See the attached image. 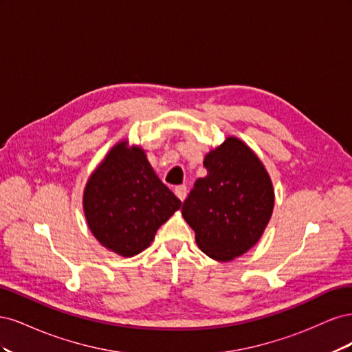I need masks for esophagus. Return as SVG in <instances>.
Listing matches in <instances>:
<instances>
[{
	"mask_svg": "<svg viewBox=\"0 0 352 352\" xmlns=\"http://www.w3.org/2000/svg\"><path fill=\"white\" fill-rule=\"evenodd\" d=\"M186 186L185 185H179V186H176L175 188V194H176V197L180 199V201H184L185 198H186Z\"/></svg>",
	"mask_w": 352,
	"mask_h": 352,
	"instance_id": "1",
	"label": "esophagus"
}]
</instances>
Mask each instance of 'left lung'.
<instances>
[{
    "label": "left lung",
    "instance_id": "1",
    "mask_svg": "<svg viewBox=\"0 0 352 352\" xmlns=\"http://www.w3.org/2000/svg\"><path fill=\"white\" fill-rule=\"evenodd\" d=\"M204 167L207 176L197 179L182 216L202 252L229 261L261 238L273 212V185L260 158L235 136L211 150Z\"/></svg>",
    "mask_w": 352,
    "mask_h": 352
}]
</instances>
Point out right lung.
<instances>
[{"mask_svg":"<svg viewBox=\"0 0 352 352\" xmlns=\"http://www.w3.org/2000/svg\"><path fill=\"white\" fill-rule=\"evenodd\" d=\"M182 202L158 179L141 146L114 145L85 186L83 211L92 235L107 250L133 257Z\"/></svg>","mask_w":352,"mask_h":352,"instance_id":"right-lung-1","label":"right lung"}]
</instances>
